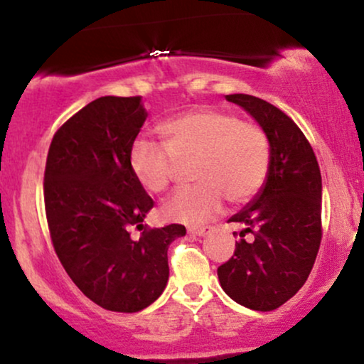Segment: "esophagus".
Here are the masks:
<instances>
[{
  "instance_id": "esophagus-1",
  "label": "esophagus",
  "mask_w": 364,
  "mask_h": 364,
  "mask_svg": "<svg viewBox=\"0 0 364 364\" xmlns=\"http://www.w3.org/2000/svg\"><path fill=\"white\" fill-rule=\"evenodd\" d=\"M214 231V228H210V225H205V228H191V229H188V232H190V235H193V236H205V235H208V232H212Z\"/></svg>"
}]
</instances>
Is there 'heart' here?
I'll return each mask as SVG.
<instances>
[{
    "label": "heart",
    "instance_id": "obj_1",
    "mask_svg": "<svg viewBox=\"0 0 364 364\" xmlns=\"http://www.w3.org/2000/svg\"><path fill=\"white\" fill-rule=\"evenodd\" d=\"M164 145L139 140L129 150V168L149 193L171 185L178 164H191L195 185L181 188L164 202L166 220L203 224L217 215L223 198L245 203L265 183L270 168V140L265 129L231 112L188 111L162 121L157 128Z\"/></svg>",
    "mask_w": 364,
    "mask_h": 364
}]
</instances>
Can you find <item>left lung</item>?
I'll use <instances>...</instances> for the list:
<instances>
[{"label": "left lung", "mask_w": 364, "mask_h": 364, "mask_svg": "<svg viewBox=\"0 0 364 364\" xmlns=\"http://www.w3.org/2000/svg\"><path fill=\"white\" fill-rule=\"evenodd\" d=\"M225 99L265 129L270 168L257 196L229 219L245 229L217 275L236 303L272 311L301 289L315 263L321 241V174L310 141L286 112L253 95Z\"/></svg>", "instance_id": "1"}]
</instances>
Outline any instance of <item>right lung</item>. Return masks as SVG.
<instances>
[{
    "instance_id": "obj_1",
    "label": "right lung",
    "mask_w": 364,
    "mask_h": 364,
    "mask_svg": "<svg viewBox=\"0 0 364 364\" xmlns=\"http://www.w3.org/2000/svg\"><path fill=\"white\" fill-rule=\"evenodd\" d=\"M147 119L141 97H99L54 133L44 171L49 235L66 274L104 310L135 313L169 279L168 248L185 225H144L154 200L129 168ZM136 227L139 240L129 236Z\"/></svg>"
}]
</instances>
